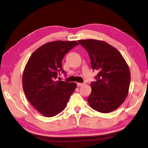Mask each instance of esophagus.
Wrapping results in <instances>:
<instances>
[{"label": "esophagus", "mask_w": 148, "mask_h": 148, "mask_svg": "<svg viewBox=\"0 0 148 148\" xmlns=\"http://www.w3.org/2000/svg\"><path fill=\"white\" fill-rule=\"evenodd\" d=\"M77 85L78 87H81V86H82L84 84H82V83H77Z\"/></svg>", "instance_id": "esophagus-1"}]
</instances>
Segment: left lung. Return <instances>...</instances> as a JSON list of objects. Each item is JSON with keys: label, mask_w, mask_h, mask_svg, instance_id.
I'll return each mask as SVG.
<instances>
[{"label": "left lung", "mask_w": 148, "mask_h": 148, "mask_svg": "<svg viewBox=\"0 0 148 148\" xmlns=\"http://www.w3.org/2000/svg\"><path fill=\"white\" fill-rule=\"evenodd\" d=\"M78 42L87 51L92 70L98 72L96 81L90 84L88 104L98 112L115 110L129 92L130 73L125 60L116 48L105 42L94 39Z\"/></svg>", "instance_id": "left-lung-1"}]
</instances>
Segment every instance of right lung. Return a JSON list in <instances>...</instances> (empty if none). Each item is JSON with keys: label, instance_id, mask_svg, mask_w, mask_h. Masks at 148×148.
<instances>
[{"label": "right lung", "instance_id": "right-lung-1", "mask_svg": "<svg viewBox=\"0 0 148 148\" xmlns=\"http://www.w3.org/2000/svg\"><path fill=\"white\" fill-rule=\"evenodd\" d=\"M76 41H54L38 48L29 58L23 74V87L32 106L41 114L52 117L63 111L76 83L57 80L65 71L62 60L78 45Z\"/></svg>", "mask_w": 148, "mask_h": 148}]
</instances>
